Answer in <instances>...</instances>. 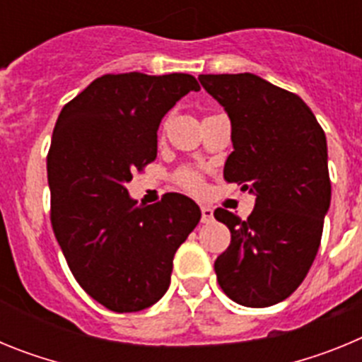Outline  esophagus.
I'll return each mask as SVG.
<instances>
[{"instance_id":"obj_1","label":"esophagus","mask_w":362,"mask_h":362,"mask_svg":"<svg viewBox=\"0 0 362 362\" xmlns=\"http://www.w3.org/2000/svg\"><path fill=\"white\" fill-rule=\"evenodd\" d=\"M214 221V210L210 206H201V223H210Z\"/></svg>"}]
</instances>
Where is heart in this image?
<instances>
[{"label": "heart", "instance_id": "heart-1", "mask_svg": "<svg viewBox=\"0 0 362 362\" xmlns=\"http://www.w3.org/2000/svg\"><path fill=\"white\" fill-rule=\"evenodd\" d=\"M175 179H177V183L181 185V187L187 188V190H192V192L199 190L201 185H203V181H201V175L197 174V172L190 170V168H183V170L175 175Z\"/></svg>", "mask_w": 362, "mask_h": 362}]
</instances>
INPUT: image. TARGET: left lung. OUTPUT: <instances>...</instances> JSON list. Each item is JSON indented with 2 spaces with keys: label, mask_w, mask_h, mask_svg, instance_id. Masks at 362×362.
I'll use <instances>...</instances> for the list:
<instances>
[{
  "label": "left lung",
  "mask_w": 362,
  "mask_h": 362,
  "mask_svg": "<svg viewBox=\"0 0 362 362\" xmlns=\"http://www.w3.org/2000/svg\"><path fill=\"white\" fill-rule=\"evenodd\" d=\"M199 81L232 123L223 175L255 196L245 221L214 212L232 233L214 263L217 283L238 305L267 308L296 292L317 255L332 199L326 136L299 95L255 74H201Z\"/></svg>",
  "instance_id": "1"
}]
</instances>
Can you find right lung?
I'll list each match as a JSON object with an SVG mask.
<instances>
[{
	"mask_svg": "<svg viewBox=\"0 0 362 362\" xmlns=\"http://www.w3.org/2000/svg\"><path fill=\"white\" fill-rule=\"evenodd\" d=\"M199 88L190 74H105L57 117L47 156L54 235L79 286L112 312L165 296L175 252L201 219L181 194L146 206L127 190L158 156L163 116Z\"/></svg>",
	"mask_w": 362,
	"mask_h": 362,
	"instance_id": "add662e5",
	"label": "right lung"
}]
</instances>
